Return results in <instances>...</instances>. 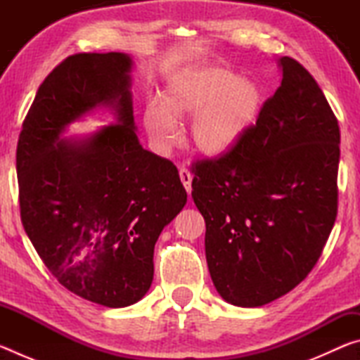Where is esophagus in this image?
<instances>
[{
	"label": "esophagus",
	"instance_id": "34e87169",
	"mask_svg": "<svg viewBox=\"0 0 360 360\" xmlns=\"http://www.w3.org/2000/svg\"><path fill=\"white\" fill-rule=\"evenodd\" d=\"M179 178H181L182 186L186 187L187 193H191V192H192V179H193V174H192L191 172H188L187 168H181V169H179Z\"/></svg>",
	"mask_w": 360,
	"mask_h": 360
}]
</instances>
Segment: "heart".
Returning <instances> with one entry per match:
<instances>
[{"mask_svg":"<svg viewBox=\"0 0 360 360\" xmlns=\"http://www.w3.org/2000/svg\"><path fill=\"white\" fill-rule=\"evenodd\" d=\"M264 106L260 85L217 65H195L173 76L163 101H150L143 125L157 149L178 138V120L192 117L191 139L205 155L227 154L257 124Z\"/></svg>","mask_w":360,"mask_h":360,"instance_id":"heart-1","label":"heart"}]
</instances>
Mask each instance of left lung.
<instances>
[{"mask_svg": "<svg viewBox=\"0 0 360 360\" xmlns=\"http://www.w3.org/2000/svg\"><path fill=\"white\" fill-rule=\"evenodd\" d=\"M278 66L281 85L255 127L227 154L193 168L211 279L225 302L243 308L300 284L337 217L338 120L297 60L281 57Z\"/></svg>", "mask_w": 360, "mask_h": 360, "instance_id": "8db88e82", "label": "left lung"}]
</instances>
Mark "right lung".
Segmentation results:
<instances>
[{
    "mask_svg": "<svg viewBox=\"0 0 360 360\" xmlns=\"http://www.w3.org/2000/svg\"><path fill=\"white\" fill-rule=\"evenodd\" d=\"M133 60L76 53L44 82L17 144L20 216L57 281L85 300L124 308L154 279V246L187 192L178 168L143 149L131 101ZM106 107L115 122L63 139L72 121Z\"/></svg>",
    "mask_w": 360,
    "mask_h": 360,
    "instance_id": "obj_1",
    "label": "right lung"
}]
</instances>
